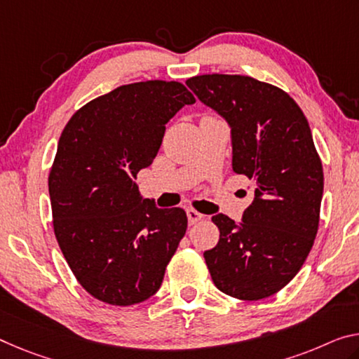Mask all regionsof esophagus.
Returning a JSON list of instances; mask_svg holds the SVG:
<instances>
[{"instance_id": "34e87169", "label": "esophagus", "mask_w": 359, "mask_h": 359, "mask_svg": "<svg viewBox=\"0 0 359 359\" xmlns=\"http://www.w3.org/2000/svg\"><path fill=\"white\" fill-rule=\"evenodd\" d=\"M186 213H187V219H189V224H196L203 218V215L198 213L197 210H194V208H187Z\"/></svg>"}]
</instances>
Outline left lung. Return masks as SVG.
I'll return each mask as SVG.
<instances>
[{
    "label": "left lung",
    "instance_id": "1",
    "mask_svg": "<svg viewBox=\"0 0 359 359\" xmlns=\"http://www.w3.org/2000/svg\"><path fill=\"white\" fill-rule=\"evenodd\" d=\"M192 93L228 122L233 170L255 184L241 223L218 213L219 241L203 258L213 284L239 300H262L285 287L318 233L323 163L310 125L287 93L245 75H197Z\"/></svg>",
    "mask_w": 359,
    "mask_h": 359
}]
</instances>
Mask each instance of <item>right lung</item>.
<instances>
[{
    "label": "right lung",
    "instance_id": "obj_1",
    "mask_svg": "<svg viewBox=\"0 0 359 359\" xmlns=\"http://www.w3.org/2000/svg\"><path fill=\"white\" fill-rule=\"evenodd\" d=\"M194 96L178 81L115 88L72 115L48 186L54 234L88 294L115 306L147 300L187 228L183 208H158L135 178L156 158L165 125Z\"/></svg>",
    "mask_w": 359,
    "mask_h": 359
}]
</instances>
